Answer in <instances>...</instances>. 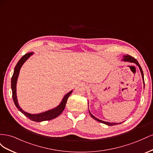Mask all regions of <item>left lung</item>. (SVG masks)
<instances>
[{
	"mask_svg": "<svg viewBox=\"0 0 153 153\" xmlns=\"http://www.w3.org/2000/svg\"><path fill=\"white\" fill-rule=\"evenodd\" d=\"M123 61H126V62H133V63H135V64H137V65L138 66V68H139V69H140V73H141V74H142V79H143V84H144V80H143V71H142V68H141V66H140L139 63L138 62L137 60L135 59L134 57L130 56V55H124V57H123ZM89 114H90V115H91V116L92 118H93V119H94L96 120V121H98V122H100V123H101L105 124H106V125H108V126H114V125H117V124H121V123H108V122H106V121H101V120H100V119H98V118H96V117H94V115H92L90 112H89Z\"/></svg>",
	"mask_w": 153,
	"mask_h": 153,
	"instance_id": "8db88e82",
	"label": "left lung"
}]
</instances>
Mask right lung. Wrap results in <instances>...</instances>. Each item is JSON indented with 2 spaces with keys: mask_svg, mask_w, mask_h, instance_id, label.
<instances>
[{
  "mask_svg": "<svg viewBox=\"0 0 153 153\" xmlns=\"http://www.w3.org/2000/svg\"><path fill=\"white\" fill-rule=\"evenodd\" d=\"M32 55H33V52L27 53L25 55H24V56L20 59V61L18 62L15 68V69H14V73H13V76L11 78V89H12L13 99L14 101V103H15V105L16 106V108L18 109V110L20 111L23 114H24L27 117H28L29 119L31 120V121H33L35 122H42L44 121H50L51 119L56 118L63 112V110L66 106V104L68 97L72 93L73 91L69 92L68 93H67L65 96H64L61 103H60L57 107H55L52 110L46 111L45 112H42L38 114H31L23 110L18 103L17 96H16V82H17V79L18 77V75H19V72H20L21 67Z\"/></svg>",
  "mask_w": 153,
  "mask_h": 153,
  "instance_id": "obj_1",
  "label": "right lung"
}]
</instances>
